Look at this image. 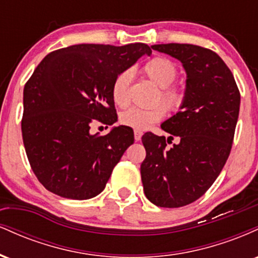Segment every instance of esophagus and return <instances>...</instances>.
Wrapping results in <instances>:
<instances>
[{
  "mask_svg": "<svg viewBox=\"0 0 258 258\" xmlns=\"http://www.w3.org/2000/svg\"><path fill=\"white\" fill-rule=\"evenodd\" d=\"M142 135H143V132L139 131V130H135V139H136V141H137V142L141 141Z\"/></svg>",
  "mask_w": 258,
  "mask_h": 258,
  "instance_id": "34e87169",
  "label": "esophagus"
}]
</instances>
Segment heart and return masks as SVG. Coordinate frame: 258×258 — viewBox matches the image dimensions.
<instances>
[{
	"instance_id": "b5f03b06",
	"label": "heart",
	"mask_w": 258,
	"mask_h": 258,
	"mask_svg": "<svg viewBox=\"0 0 258 258\" xmlns=\"http://www.w3.org/2000/svg\"><path fill=\"white\" fill-rule=\"evenodd\" d=\"M144 73L153 84L161 88L160 97L171 110H177L184 100V92L178 87H171V84L177 78V68L170 59L165 57H155L150 59L144 65ZM131 70H125L112 82L111 98L117 106H126L128 103V86L131 81ZM166 110L162 105H155L153 108H138L131 106L121 112L120 122L135 130H146L153 123L164 119Z\"/></svg>"
}]
</instances>
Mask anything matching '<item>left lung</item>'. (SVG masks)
<instances>
[{"label": "left lung", "instance_id": "1", "mask_svg": "<svg viewBox=\"0 0 258 258\" xmlns=\"http://www.w3.org/2000/svg\"><path fill=\"white\" fill-rule=\"evenodd\" d=\"M152 48L178 59L186 80L179 111L161 123L171 137L152 132L142 137L147 152L142 183L154 205L180 207L199 199L221 173L232 149L240 93L232 72L215 52L186 43ZM173 137L180 143L167 150Z\"/></svg>", "mask_w": 258, "mask_h": 258}]
</instances>
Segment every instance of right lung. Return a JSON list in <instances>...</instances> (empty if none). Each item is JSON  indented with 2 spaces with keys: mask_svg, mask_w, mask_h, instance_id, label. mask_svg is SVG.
Returning <instances> with one entry per match:
<instances>
[{
  "mask_svg": "<svg viewBox=\"0 0 258 258\" xmlns=\"http://www.w3.org/2000/svg\"><path fill=\"white\" fill-rule=\"evenodd\" d=\"M146 43H81L42 59L24 87L22 133L32 171L47 190L86 200L104 190L112 168L133 144L131 127L92 135L94 120L117 121L112 82L142 55Z\"/></svg>",
  "mask_w": 258,
  "mask_h": 258,
  "instance_id": "obj_1",
  "label": "right lung"
}]
</instances>
